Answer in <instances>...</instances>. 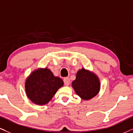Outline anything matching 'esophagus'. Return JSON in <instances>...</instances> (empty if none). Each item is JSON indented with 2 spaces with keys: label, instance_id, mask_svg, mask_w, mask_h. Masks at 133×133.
Instances as JSON below:
<instances>
[{
  "label": "esophagus",
  "instance_id": "esophagus-1",
  "mask_svg": "<svg viewBox=\"0 0 133 133\" xmlns=\"http://www.w3.org/2000/svg\"><path fill=\"white\" fill-rule=\"evenodd\" d=\"M63 81H64V83H65V86H69L70 84V79L69 78H68V77L64 78Z\"/></svg>",
  "mask_w": 133,
  "mask_h": 133
}]
</instances>
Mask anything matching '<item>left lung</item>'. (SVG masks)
I'll return each mask as SVG.
<instances>
[{"mask_svg":"<svg viewBox=\"0 0 133 133\" xmlns=\"http://www.w3.org/2000/svg\"><path fill=\"white\" fill-rule=\"evenodd\" d=\"M72 87L82 99L88 101L99 92L101 83L94 73L82 68L77 72L76 79L72 82Z\"/></svg>","mask_w":133,"mask_h":133,"instance_id":"left-lung-1","label":"left lung"}]
</instances>
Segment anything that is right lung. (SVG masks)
I'll return each mask as SVG.
<instances>
[{
	"label": "right lung",
	"instance_id": "add662e5",
	"mask_svg": "<svg viewBox=\"0 0 133 133\" xmlns=\"http://www.w3.org/2000/svg\"><path fill=\"white\" fill-rule=\"evenodd\" d=\"M63 84V80L54 76L50 69L40 68L29 75L24 87L26 96L32 102L44 105L48 104Z\"/></svg>",
	"mask_w": 133,
	"mask_h": 133
}]
</instances>
